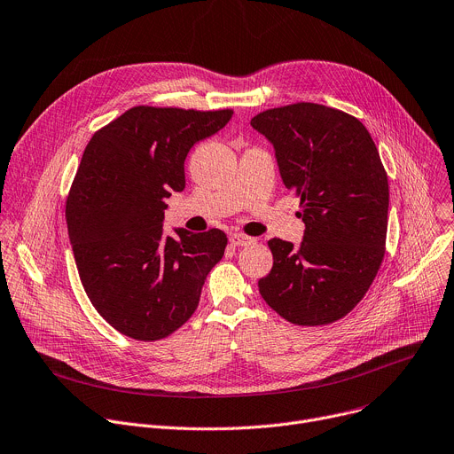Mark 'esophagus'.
I'll return each instance as SVG.
<instances>
[{
    "mask_svg": "<svg viewBox=\"0 0 454 454\" xmlns=\"http://www.w3.org/2000/svg\"><path fill=\"white\" fill-rule=\"evenodd\" d=\"M255 242L254 237H248V235H242V233H231L230 235V244L231 246H252Z\"/></svg>",
    "mask_w": 454,
    "mask_h": 454,
    "instance_id": "esophagus-1",
    "label": "esophagus"
}]
</instances>
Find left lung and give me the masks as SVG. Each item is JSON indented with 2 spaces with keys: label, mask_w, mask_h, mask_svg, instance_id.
Masks as SVG:
<instances>
[{
  "label": "left lung",
  "mask_w": 454,
  "mask_h": 454,
  "mask_svg": "<svg viewBox=\"0 0 454 454\" xmlns=\"http://www.w3.org/2000/svg\"><path fill=\"white\" fill-rule=\"evenodd\" d=\"M252 127L273 145L306 224L299 246L268 240L273 268L259 292L287 322H335L362 301L384 259L389 184L379 150L356 117L317 103L261 112Z\"/></svg>",
  "instance_id": "left-lung-1"
}]
</instances>
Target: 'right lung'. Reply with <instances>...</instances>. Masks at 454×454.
Returning <instances> with one entry per match:
<instances>
[{
    "label": "right lung",
    "instance_id": "right-lung-1",
    "mask_svg": "<svg viewBox=\"0 0 454 454\" xmlns=\"http://www.w3.org/2000/svg\"><path fill=\"white\" fill-rule=\"evenodd\" d=\"M231 110L134 106L96 132L67 199V226L85 292L119 333L159 340L197 309L226 233L162 230L183 192L190 148L226 127Z\"/></svg>",
    "mask_w": 454,
    "mask_h": 454
}]
</instances>
